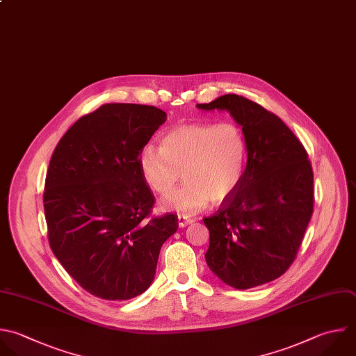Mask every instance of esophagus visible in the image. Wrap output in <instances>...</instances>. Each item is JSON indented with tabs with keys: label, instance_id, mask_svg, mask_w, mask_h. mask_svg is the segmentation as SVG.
I'll return each instance as SVG.
<instances>
[{
	"label": "esophagus",
	"instance_id": "34e87169",
	"mask_svg": "<svg viewBox=\"0 0 356 356\" xmlns=\"http://www.w3.org/2000/svg\"><path fill=\"white\" fill-rule=\"evenodd\" d=\"M195 220L193 218H191V217H188V216H182V214H179L178 216V224H179V227L181 228H184V227H186L188 224H192Z\"/></svg>",
	"mask_w": 356,
	"mask_h": 356
}]
</instances>
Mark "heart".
<instances>
[{
    "label": "heart",
    "instance_id": "obj_1",
    "mask_svg": "<svg viewBox=\"0 0 356 356\" xmlns=\"http://www.w3.org/2000/svg\"><path fill=\"white\" fill-rule=\"evenodd\" d=\"M248 140L235 122L188 124L168 131L160 147L145 146L139 170L146 185L161 196L165 206L184 214L203 210L211 202H222L239 188L248 165Z\"/></svg>",
    "mask_w": 356,
    "mask_h": 356
}]
</instances>
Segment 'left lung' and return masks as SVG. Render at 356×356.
<instances>
[{"mask_svg": "<svg viewBox=\"0 0 356 356\" xmlns=\"http://www.w3.org/2000/svg\"><path fill=\"white\" fill-rule=\"evenodd\" d=\"M204 111L227 110L248 140V165L236 192L203 218L206 261L227 285L248 289L282 275L295 260L313 213V170L292 131L260 104L224 95Z\"/></svg>", "mask_w": 356, "mask_h": 356, "instance_id": "8db88e82", "label": "left lung"}]
</instances>
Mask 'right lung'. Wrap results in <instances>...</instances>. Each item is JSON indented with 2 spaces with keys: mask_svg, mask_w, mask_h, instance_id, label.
Instances as JSON below:
<instances>
[{
  "mask_svg": "<svg viewBox=\"0 0 356 356\" xmlns=\"http://www.w3.org/2000/svg\"><path fill=\"white\" fill-rule=\"evenodd\" d=\"M167 114L111 103L79 118L58 142L43 203L53 253L88 292L107 300L143 293L178 218L150 217L154 195L139 154Z\"/></svg>",
  "mask_w": 356,
  "mask_h": 356,
  "instance_id": "right-lung-1",
  "label": "right lung"
}]
</instances>
